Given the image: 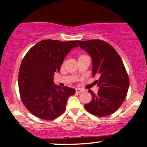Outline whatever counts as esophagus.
I'll return each mask as SVG.
<instances>
[{
  "label": "esophagus",
  "instance_id": "1",
  "mask_svg": "<svg viewBox=\"0 0 147 147\" xmlns=\"http://www.w3.org/2000/svg\"><path fill=\"white\" fill-rule=\"evenodd\" d=\"M84 90L83 89H82V88H76V92H78V93H80V92H84Z\"/></svg>",
  "mask_w": 147,
  "mask_h": 147
}]
</instances>
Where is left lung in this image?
<instances>
[{
    "instance_id": "obj_1",
    "label": "left lung",
    "mask_w": 147,
    "mask_h": 147,
    "mask_svg": "<svg viewBox=\"0 0 147 147\" xmlns=\"http://www.w3.org/2000/svg\"><path fill=\"white\" fill-rule=\"evenodd\" d=\"M77 43L91 57L92 75L99 78L95 82L99 87L98 92L95 94L88 90L92 100L85 104V109L98 117L110 115L120 107L129 90V76L122 59L113 47L102 40Z\"/></svg>"
}]
</instances>
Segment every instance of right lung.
I'll list each match as a JSON object with an SVG mask.
<instances>
[{
    "instance_id": "add662e5",
    "label": "right lung",
    "mask_w": 147,
    "mask_h": 147,
    "mask_svg": "<svg viewBox=\"0 0 147 147\" xmlns=\"http://www.w3.org/2000/svg\"><path fill=\"white\" fill-rule=\"evenodd\" d=\"M78 45L75 41L43 40L30 49L18 72V88L23 104L31 113L52 120L65 110L67 100L75 89L54 83L55 72H59L64 59Z\"/></svg>"
}]
</instances>
